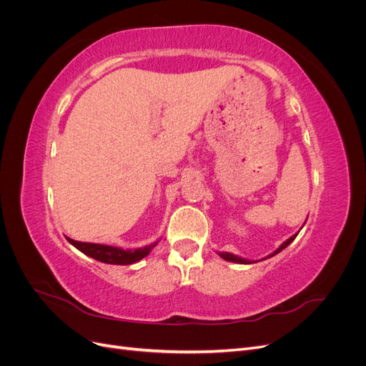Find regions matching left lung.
Returning a JSON list of instances; mask_svg holds the SVG:
<instances>
[{
    "label": "left lung",
    "mask_w": 366,
    "mask_h": 366,
    "mask_svg": "<svg viewBox=\"0 0 366 366\" xmlns=\"http://www.w3.org/2000/svg\"><path fill=\"white\" fill-rule=\"evenodd\" d=\"M297 235V234H296ZM296 235H293V237H290L289 239H287V241H284L282 242V244L280 246V249H276L272 254H269V257L267 258H270V257H273V254H276V253H280L281 250H284L287 246H289L290 244V242L296 238ZM219 254V257L221 258H223V259H226V261H230V262H237V264H252V261H249V259H246V258H241V257H237V254H232V253H229V252H219L218 253Z\"/></svg>",
    "instance_id": "left-lung-1"
}]
</instances>
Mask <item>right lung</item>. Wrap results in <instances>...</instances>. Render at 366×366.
<instances>
[{
    "instance_id": "1",
    "label": "right lung",
    "mask_w": 366,
    "mask_h": 366,
    "mask_svg": "<svg viewBox=\"0 0 366 366\" xmlns=\"http://www.w3.org/2000/svg\"><path fill=\"white\" fill-rule=\"evenodd\" d=\"M67 241L70 242L71 246H74L77 250H81L82 253H85L86 257H90L93 259H97L105 264H117V265H128V264H134L140 259H143L149 254V252L157 246V242H152L149 246L140 247V249H120V247H114V246H107V244H94V242H82V241H74L69 237Z\"/></svg>"
}]
</instances>
